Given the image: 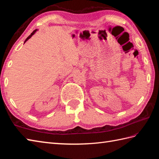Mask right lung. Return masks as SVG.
Listing matches in <instances>:
<instances>
[{
	"mask_svg": "<svg viewBox=\"0 0 159 159\" xmlns=\"http://www.w3.org/2000/svg\"><path fill=\"white\" fill-rule=\"evenodd\" d=\"M37 31H38V29H35V31H33V33H31V35H29V36L28 37V38H26V39H25V42H26V41H27V40H29V39H30V38H31V37H32V36H33V35H34V34H35V32H36Z\"/></svg>",
	"mask_w": 159,
	"mask_h": 159,
	"instance_id": "1",
	"label": "right lung"
}]
</instances>
